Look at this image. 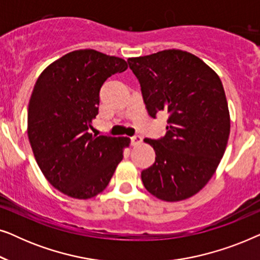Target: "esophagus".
I'll return each mask as SVG.
<instances>
[{
  "label": "esophagus",
  "mask_w": 260,
  "mask_h": 260,
  "mask_svg": "<svg viewBox=\"0 0 260 260\" xmlns=\"http://www.w3.org/2000/svg\"><path fill=\"white\" fill-rule=\"evenodd\" d=\"M142 142V137L138 136V135H135V136L131 137V144L133 145H137Z\"/></svg>",
  "instance_id": "34e87169"
}]
</instances>
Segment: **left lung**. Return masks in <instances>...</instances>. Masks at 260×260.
<instances>
[{
    "label": "left lung",
    "instance_id": "obj_1",
    "mask_svg": "<svg viewBox=\"0 0 260 260\" xmlns=\"http://www.w3.org/2000/svg\"><path fill=\"white\" fill-rule=\"evenodd\" d=\"M127 62L149 116L169 115L166 136L144 140L156 157L142 172V182L159 200H186L207 184L226 150L231 119L221 80L200 58L181 49Z\"/></svg>",
    "mask_w": 260,
    "mask_h": 260
}]
</instances>
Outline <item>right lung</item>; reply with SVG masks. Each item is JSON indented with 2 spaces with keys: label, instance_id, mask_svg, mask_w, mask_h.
I'll use <instances>...</instances> for the list:
<instances>
[{
  "label": "right lung",
  "instance_id": "obj_1",
  "mask_svg": "<svg viewBox=\"0 0 260 260\" xmlns=\"http://www.w3.org/2000/svg\"><path fill=\"white\" fill-rule=\"evenodd\" d=\"M124 59L78 49L42 71L28 105L27 134L46 179L67 197L86 200L108 187L129 137L88 133L98 115L99 91Z\"/></svg>",
  "mask_w": 260,
  "mask_h": 260
}]
</instances>
